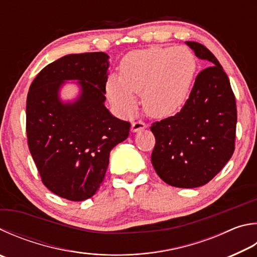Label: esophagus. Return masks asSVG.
<instances>
[{"mask_svg":"<svg viewBox=\"0 0 257 257\" xmlns=\"http://www.w3.org/2000/svg\"><path fill=\"white\" fill-rule=\"evenodd\" d=\"M146 127H147L146 123L143 122V121H141V120H138V121H136V122H133V124H132V132L133 133L141 132V130L145 129Z\"/></svg>","mask_w":257,"mask_h":257,"instance_id":"obj_1","label":"esophagus"}]
</instances>
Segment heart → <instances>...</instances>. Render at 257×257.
<instances>
[{"label":"heart","instance_id":"1","mask_svg":"<svg viewBox=\"0 0 257 257\" xmlns=\"http://www.w3.org/2000/svg\"><path fill=\"white\" fill-rule=\"evenodd\" d=\"M194 54L186 47H149L135 50L120 63V75L106 81V94L119 112H136L137 93L144 110L154 118H167L181 110L197 74Z\"/></svg>","mask_w":257,"mask_h":257}]
</instances>
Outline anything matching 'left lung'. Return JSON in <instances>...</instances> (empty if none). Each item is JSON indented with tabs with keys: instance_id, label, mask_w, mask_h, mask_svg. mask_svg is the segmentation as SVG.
Here are the masks:
<instances>
[{
	"instance_id": "1",
	"label": "left lung",
	"mask_w": 257,
	"mask_h": 257,
	"mask_svg": "<svg viewBox=\"0 0 257 257\" xmlns=\"http://www.w3.org/2000/svg\"><path fill=\"white\" fill-rule=\"evenodd\" d=\"M185 44L211 66L198 74L180 112L152 124V164L165 183L190 189L207 184L230 160L237 109L229 78L214 55L195 41Z\"/></svg>"
}]
</instances>
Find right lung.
Segmentation results:
<instances>
[{
	"mask_svg": "<svg viewBox=\"0 0 257 257\" xmlns=\"http://www.w3.org/2000/svg\"><path fill=\"white\" fill-rule=\"evenodd\" d=\"M109 56L71 54L47 65L27 96L28 146L46 188L60 198L83 201L104 179L110 152L129 136L130 123L105 108ZM77 79L81 93L64 104L59 90Z\"/></svg>",
	"mask_w": 257,
	"mask_h": 257,
	"instance_id": "obj_1",
	"label": "right lung"
}]
</instances>
